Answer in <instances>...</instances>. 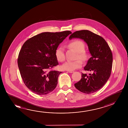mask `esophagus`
Masks as SVG:
<instances>
[{
  "label": "esophagus",
  "mask_w": 128,
  "mask_h": 128,
  "mask_svg": "<svg viewBox=\"0 0 128 128\" xmlns=\"http://www.w3.org/2000/svg\"><path fill=\"white\" fill-rule=\"evenodd\" d=\"M67 72H69V73H72L74 72V71H71V70H67Z\"/></svg>",
  "instance_id": "34e87169"
}]
</instances>
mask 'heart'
Listing matches in <instances>:
<instances>
[{
  "label": "heart",
  "instance_id": "1",
  "mask_svg": "<svg viewBox=\"0 0 128 128\" xmlns=\"http://www.w3.org/2000/svg\"><path fill=\"white\" fill-rule=\"evenodd\" d=\"M68 45L78 52L77 58L81 59L84 61L87 60L88 55L84 50L85 44L84 42L80 40H74L70 42ZM55 55L58 61L60 62L65 61V53L63 47L59 46L57 48L55 52ZM82 61L78 59L76 61H67L62 65V69L66 70H73L82 67Z\"/></svg>",
  "mask_w": 128,
  "mask_h": 128
}]
</instances>
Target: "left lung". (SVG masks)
<instances>
[{
    "label": "left lung",
    "instance_id": "8db88e82",
    "mask_svg": "<svg viewBox=\"0 0 128 128\" xmlns=\"http://www.w3.org/2000/svg\"><path fill=\"white\" fill-rule=\"evenodd\" d=\"M78 38L84 40L88 46L92 57L84 67L85 70L92 71L88 76L82 73V78L74 84L78 90L91 94L104 86L111 75L112 54L106 40L98 35L87 30L77 31L70 36L69 39Z\"/></svg>",
    "mask_w": 128,
    "mask_h": 128
}]
</instances>
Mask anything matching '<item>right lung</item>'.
I'll list each match as a JSON object with an SVG mask.
<instances>
[{
	"label": "right lung",
	"instance_id": "add662e5",
	"mask_svg": "<svg viewBox=\"0 0 128 128\" xmlns=\"http://www.w3.org/2000/svg\"><path fill=\"white\" fill-rule=\"evenodd\" d=\"M70 31L44 32L30 38L22 46L18 65L24 84L36 94H47L54 89L59 75L62 73L50 70L58 65L55 52L59 44L70 34Z\"/></svg>",
	"mask_w": 128,
	"mask_h": 128
}]
</instances>
